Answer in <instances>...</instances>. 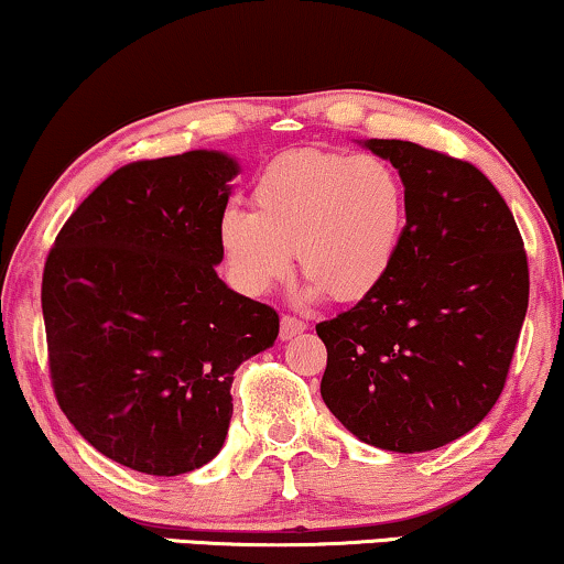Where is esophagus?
Wrapping results in <instances>:
<instances>
[{
    "label": "esophagus",
    "instance_id": "1",
    "mask_svg": "<svg viewBox=\"0 0 564 564\" xmlns=\"http://www.w3.org/2000/svg\"><path fill=\"white\" fill-rule=\"evenodd\" d=\"M305 328H307L305 321L292 318V315H282V321H280V338H282V341H288V338L303 334Z\"/></svg>",
    "mask_w": 564,
    "mask_h": 564
}]
</instances>
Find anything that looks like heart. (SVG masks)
Listing matches in <instances>:
<instances>
[{"label":"heart","instance_id":"1","mask_svg":"<svg viewBox=\"0 0 564 564\" xmlns=\"http://www.w3.org/2000/svg\"><path fill=\"white\" fill-rule=\"evenodd\" d=\"M253 210L226 207L218 246L230 280L246 295H267L292 272L297 251L305 297L328 292L359 303L388 280L403 246L408 192L398 169L372 153L300 149L261 169Z\"/></svg>","mask_w":564,"mask_h":564}]
</instances>
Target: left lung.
I'll return each instance as SVG.
<instances>
[{
	"label": "left lung",
	"mask_w": 564,
	"mask_h": 564,
	"mask_svg": "<svg viewBox=\"0 0 564 564\" xmlns=\"http://www.w3.org/2000/svg\"><path fill=\"white\" fill-rule=\"evenodd\" d=\"M398 169L408 226L382 288L315 326L321 395L359 442L431 452L496 405L529 307L527 251L506 199L467 161L411 141H357Z\"/></svg>",
	"instance_id": "obj_1"
}]
</instances>
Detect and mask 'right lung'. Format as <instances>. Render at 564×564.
<instances>
[{
  "instance_id": "add662e5",
  "label": "right lung",
  "mask_w": 564,
  "mask_h": 564,
  "mask_svg": "<svg viewBox=\"0 0 564 564\" xmlns=\"http://www.w3.org/2000/svg\"><path fill=\"white\" fill-rule=\"evenodd\" d=\"M238 172L230 153L207 149L122 166L76 207L45 261L61 411L135 473L207 465L234 415V372L280 334L272 307L215 272Z\"/></svg>"
}]
</instances>
